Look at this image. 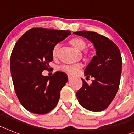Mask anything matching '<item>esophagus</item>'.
Masks as SVG:
<instances>
[{"mask_svg":"<svg viewBox=\"0 0 134 134\" xmlns=\"http://www.w3.org/2000/svg\"><path fill=\"white\" fill-rule=\"evenodd\" d=\"M67 76H68V78H69V80H71V79H72V78H73V76L72 75H70V74H68V75H67Z\"/></svg>","mask_w":134,"mask_h":134,"instance_id":"1","label":"esophagus"}]
</instances>
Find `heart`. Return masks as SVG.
I'll use <instances>...</instances> for the list:
<instances>
[{"label":"heart","instance_id":"1","mask_svg":"<svg viewBox=\"0 0 134 134\" xmlns=\"http://www.w3.org/2000/svg\"><path fill=\"white\" fill-rule=\"evenodd\" d=\"M71 43L72 44V46H74L77 50H79V51H82L83 49H84L86 45V42L84 41V40L80 38V37H75V38L72 39L71 40ZM59 46H60V44L58 43V44H56L53 48L52 55L54 56H56V54H57ZM82 67V65L81 63H76V64L72 65H63L61 67V69L64 71V72H67V73L76 74L80 71V69Z\"/></svg>","mask_w":134,"mask_h":134}]
</instances>
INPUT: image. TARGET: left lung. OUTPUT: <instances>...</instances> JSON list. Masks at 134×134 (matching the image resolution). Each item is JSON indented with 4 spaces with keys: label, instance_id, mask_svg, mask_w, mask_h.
I'll return each instance as SVG.
<instances>
[{
    "label": "left lung",
    "instance_id": "1",
    "mask_svg": "<svg viewBox=\"0 0 134 134\" xmlns=\"http://www.w3.org/2000/svg\"><path fill=\"white\" fill-rule=\"evenodd\" d=\"M75 35L92 42L96 50L85 69L87 78H94L91 84L82 79V87L76 92L80 104L87 110L98 112L104 110L115 97L120 83L122 58L118 47L108 37L97 32L79 31Z\"/></svg>",
    "mask_w": 134,
    "mask_h": 134
}]
</instances>
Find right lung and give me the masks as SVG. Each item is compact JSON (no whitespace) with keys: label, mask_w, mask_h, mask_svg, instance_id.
I'll return each mask as SVG.
<instances>
[{"label":"right lung","mask_w":134,"mask_h":134,"mask_svg":"<svg viewBox=\"0 0 134 134\" xmlns=\"http://www.w3.org/2000/svg\"><path fill=\"white\" fill-rule=\"evenodd\" d=\"M71 34L69 30L34 28L15 44L10 58L11 75L17 98L29 111L45 114L57 105L68 77L59 71L44 76L42 72L49 69L54 46Z\"/></svg>","instance_id":"1"}]
</instances>
